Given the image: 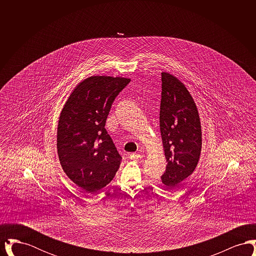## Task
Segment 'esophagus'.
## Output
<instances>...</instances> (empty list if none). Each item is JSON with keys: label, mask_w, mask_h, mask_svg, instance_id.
Here are the masks:
<instances>
[{"label": "esophagus", "mask_w": 256, "mask_h": 256, "mask_svg": "<svg viewBox=\"0 0 256 256\" xmlns=\"http://www.w3.org/2000/svg\"><path fill=\"white\" fill-rule=\"evenodd\" d=\"M130 158L132 160H138V159L142 158V154H130Z\"/></svg>", "instance_id": "obj_1"}]
</instances>
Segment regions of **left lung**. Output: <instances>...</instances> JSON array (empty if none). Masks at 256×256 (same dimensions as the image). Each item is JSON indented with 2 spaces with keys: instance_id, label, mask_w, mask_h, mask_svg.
I'll return each mask as SVG.
<instances>
[{
  "instance_id": "left-lung-1",
  "label": "left lung",
  "mask_w": 256,
  "mask_h": 256,
  "mask_svg": "<svg viewBox=\"0 0 256 256\" xmlns=\"http://www.w3.org/2000/svg\"><path fill=\"white\" fill-rule=\"evenodd\" d=\"M160 132L167 159L161 176L168 189L183 182L196 169L202 150V126L195 102L182 82L161 74Z\"/></svg>"
}]
</instances>
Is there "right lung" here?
Returning <instances> with one entry per match:
<instances>
[{
	"label": "right lung",
	"instance_id": "obj_1",
	"mask_svg": "<svg viewBox=\"0 0 256 256\" xmlns=\"http://www.w3.org/2000/svg\"><path fill=\"white\" fill-rule=\"evenodd\" d=\"M130 78L93 76L73 90L61 110L58 154L68 178L87 193L113 180L122 158L104 128L111 106Z\"/></svg>",
	"mask_w": 256,
	"mask_h": 256
}]
</instances>
